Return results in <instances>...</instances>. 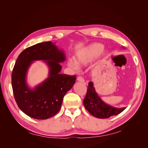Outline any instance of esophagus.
Returning a JSON list of instances; mask_svg holds the SVG:
<instances>
[{"instance_id": "obj_1", "label": "esophagus", "mask_w": 148, "mask_h": 148, "mask_svg": "<svg viewBox=\"0 0 148 148\" xmlns=\"http://www.w3.org/2000/svg\"><path fill=\"white\" fill-rule=\"evenodd\" d=\"M77 80H78V81H79V82H82V83H84V78L82 77H80V76H79V77H77Z\"/></svg>"}]
</instances>
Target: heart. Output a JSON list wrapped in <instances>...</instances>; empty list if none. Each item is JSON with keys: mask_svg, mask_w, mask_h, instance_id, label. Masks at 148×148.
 I'll return each mask as SVG.
<instances>
[{"mask_svg": "<svg viewBox=\"0 0 148 148\" xmlns=\"http://www.w3.org/2000/svg\"><path fill=\"white\" fill-rule=\"evenodd\" d=\"M103 48L104 46L102 44L99 43L93 44L79 51L76 55L75 62L70 60L68 62V65L70 68L77 70L78 69V65L86 64L95 59L101 53Z\"/></svg>", "mask_w": 148, "mask_h": 148, "instance_id": "1", "label": "heart"}]
</instances>
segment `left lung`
<instances>
[{"label":"left lung","instance_id":"8db88e82","mask_svg":"<svg viewBox=\"0 0 148 148\" xmlns=\"http://www.w3.org/2000/svg\"><path fill=\"white\" fill-rule=\"evenodd\" d=\"M83 104L89 113L94 117L99 119H107L111 116L117 115L123 111L124 108H114L106 104L98 96L93 87L92 82H89L87 89L86 95L83 100Z\"/></svg>","mask_w":148,"mask_h":148}]
</instances>
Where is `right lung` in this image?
Instances as JSON below:
<instances>
[{"instance_id": "add662e5", "label": "right lung", "mask_w": 148, "mask_h": 148, "mask_svg": "<svg viewBox=\"0 0 148 148\" xmlns=\"http://www.w3.org/2000/svg\"><path fill=\"white\" fill-rule=\"evenodd\" d=\"M64 52L52 42H44L25 49L18 57L12 73L13 95L20 109L29 117L45 120L57 114L60 109L65 94L75 83V75L60 74V62L65 61ZM37 60H47L49 77L31 90L25 83L26 71Z\"/></svg>"}]
</instances>
